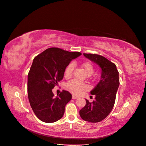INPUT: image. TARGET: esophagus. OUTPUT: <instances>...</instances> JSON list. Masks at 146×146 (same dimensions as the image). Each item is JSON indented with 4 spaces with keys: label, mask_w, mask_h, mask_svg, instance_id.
Wrapping results in <instances>:
<instances>
[{
    "label": "esophagus",
    "mask_w": 146,
    "mask_h": 146,
    "mask_svg": "<svg viewBox=\"0 0 146 146\" xmlns=\"http://www.w3.org/2000/svg\"><path fill=\"white\" fill-rule=\"evenodd\" d=\"M79 97L77 96H74V95H73L72 96V99H78Z\"/></svg>",
    "instance_id": "esophagus-1"
}]
</instances>
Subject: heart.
I'll return each instance as SVG.
<instances>
[{"mask_svg":"<svg viewBox=\"0 0 146 146\" xmlns=\"http://www.w3.org/2000/svg\"><path fill=\"white\" fill-rule=\"evenodd\" d=\"M81 66L84 70L86 73L90 76L94 72L93 65L89 62H84L81 64ZM74 64H70L67 65L65 70V77L66 78H71L74 70ZM66 88L68 91H70L74 95H78L84 90H85L86 87L84 84H82L76 81H72L69 82L66 86Z\"/></svg>","mask_w":146,"mask_h":146,"instance_id":"heart-1","label":"heart"}]
</instances>
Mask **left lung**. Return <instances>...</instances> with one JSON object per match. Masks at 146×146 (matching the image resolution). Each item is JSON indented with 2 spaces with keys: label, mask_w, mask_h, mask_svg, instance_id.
Instances as JSON below:
<instances>
[{
  "label": "left lung",
  "mask_w": 146,
  "mask_h": 146,
  "mask_svg": "<svg viewBox=\"0 0 146 146\" xmlns=\"http://www.w3.org/2000/svg\"><path fill=\"white\" fill-rule=\"evenodd\" d=\"M84 56L101 70L100 82L90 92L95 100L86 104L79 111L81 118L90 123H98L109 115L114 106L116 92L119 86V72L116 65L106 58L98 54L84 53Z\"/></svg>",
  "instance_id": "8db88e82"
}]
</instances>
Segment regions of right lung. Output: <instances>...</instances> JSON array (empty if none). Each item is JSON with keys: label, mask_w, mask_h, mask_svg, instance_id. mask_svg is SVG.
Returning a JSON list of instances; mask_svg holds the SVG:
<instances>
[{"label": "right lung", "mask_w": 146, "mask_h": 146, "mask_svg": "<svg viewBox=\"0 0 146 146\" xmlns=\"http://www.w3.org/2000/svg\"><path fill=\"white\" fill-rule=\"evenodd\" d=\"M81 54L49 48L34 58L28 74V97L32 110L40 121L51 123L63 116L65 107L72 96L63 90L54 98L52 89L63 79L72 60Z\"/></svg>", "instance_id": "right-lung-1"}]
</instances>
